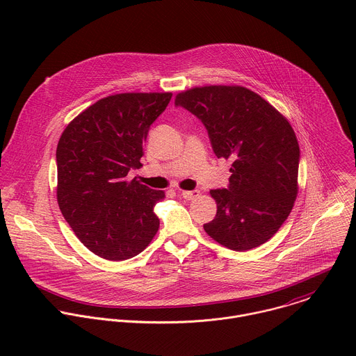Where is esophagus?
<instances>
[{"instance_id":"obj_1","label":"esophagus","mask_w":356,"mask_h":356,"mask_svg":"<svg viewBox=\"0 0 356 356\" xmlns=\"http://www.w3.org/2000/svg\"><path fill=\"white\" fill-rule=\"evenodd\" d=\"M198 194H200L198 190H183V191H180V195H181L184 200H188V201L197 198Z\"/></svg>"}]
</instances>
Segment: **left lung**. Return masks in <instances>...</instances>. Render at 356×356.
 <instances>
[{
	"label": "left lung",
	"mask_w": 356,
	"mask_h": 356,
	"mask_svg": "<svg viewBox=\"0 0 356 356\" xmlns=\"http://www.w3.org/2000/svg\"><path fill=\"white\" fill-rule=\"evenodd\" d=\"M175 104L204 124L216 156L232 162L228 188L210 191L217 214L204 231L236 252L269 241L298 190L300 147L290 122L241 86L194 87L179 92Z\"/></svg>",
	"instance_id": "8db88e82"
}]
</instances>
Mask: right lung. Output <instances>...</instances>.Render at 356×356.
<instances>
[{
  "label": "right lung",
  "instance_id": "obj_1",
  "mask_svg": "<svg viewBox=\"0 0 356 356\" xmlns=\"http://www.w3.org/2000/svg\"><path fill=\"white\" fill-rule=\"evenodd\" d=\"M172 92H122L98 99L63 131L58 149V202L77 238L97 257L125 261L154 239L165 198L131 169L142 166L150 125L166 110Z\"/></svg>",
  "mask_w": 356,
  "mask_h": 356
}]
</instances>
